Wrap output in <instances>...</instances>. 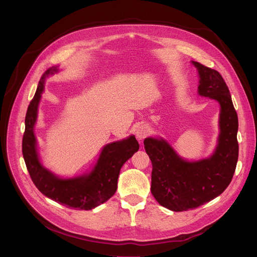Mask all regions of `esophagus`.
I'll use <instances>...</instances> for the list:
<instances>
[{
    "label": "esophagus",
    "instance_id": "esophagus-1",
    "mask_svg": "<svg viewBox=\"0 0 257 257\" xmlns=\"http://www.w3.org/2000/svg\"><path fill=\"white\" fill-rule=\"evenodd\" d=\"M151 133V127L149 125L147 124H143V125H140L138 128H137V131H136V134H137V138L142 141L144 139H146L149 134Z\"/></svg>",
    "mask_w": 257,
    "mask_h": 257
}]
</instances>
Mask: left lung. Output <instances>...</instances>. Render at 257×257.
Masks as SVG:
<instances>
[{
    "mask_svg": "<svg viewBox=\"0 0 257 257\" xmlns=\"http://www.w3.org/2000/svg\"><path fill=\"white\" fill-rule=\"evenodd\" d=\"M193 63L200 76L198 92L221 105L215 152L210 158L188 163L164 140L148 138L144 141L152 163V195L161 206L173 211L197 208L220 196L232 180L238 158V119L230 91L218 71L197 61Z\"/></svg>",
    "mask_w": 257,
    "mask_h": 257,
    "instance_id": "left-lung-1",
    "label": "left lung"
}]
</instances>
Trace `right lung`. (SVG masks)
Wrapping results in <instances>:
<instances>
[{
  "label": "right lung",
  "mask_w": 257,
  "mask_h": 257,
  "mask_svg": "<svg viewBox=\"0 0 257 257\" xmlns=\"http://www.w3.org/2000/svg\"><path fill=\"white\" fill-rule=\"evenodd\" d=\"M57 71V67L53 66L44 73L27 109L22 146L23 155L30 177L40 193L69 208L90 210L114 195L120 168L138 152L140 145L133 136L127 140L106 145L97 166L86 176L60 179L46 170L39 163L33 128L37 117L38 103L44 91L45 79Z\"/></svg>",
  "instance_id": "obj_1"
}]
</instances>
